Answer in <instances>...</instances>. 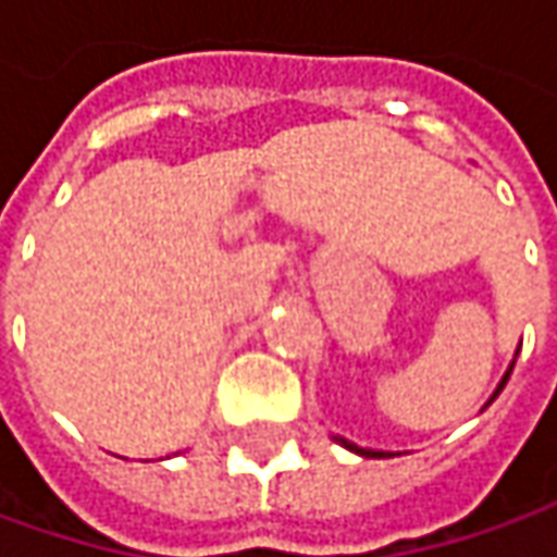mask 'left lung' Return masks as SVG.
Masks as SVG:
<instances>
[{"label":"left lung","instance_id":"left-lung-1","mask_svg":"<svg viewBox=\"0 0 557 557\" xmlns=\"http://www.w3.org/2000/svg\"><path fill=\"white\" fill-rule=\"evenodd\" d=\"M511 369H515V366H511ZM511 369L505 372L503 384L496 387V394H493V399H496V396H499V391H503V387H505V381H508V374H511ZM493 399H490V403H493ZM337 440H341V443H344L347 449H356L359 456H369V459H387V456H391V453H374V449H359V446H354V443H347V440H344V437H337Z\"/></svg>","mask_w":557,"mask_h":557}]
</instances>
